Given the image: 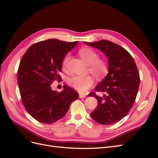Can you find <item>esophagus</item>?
<instances>
[{
    "label": "esophagus",
    "instance_id": "1",
    "mask_svg": "<svg viewBox=\"0 0 158 158\" xmlns=\"http://www.w3.org/2000/svg\"><path fill=\"white\" fill-rule=\"evenodd\" d=\"M79 97H80V98H86V95H84V94H80V95H79Z\"/></svg>",
    "mask_w": 158,
    "mask_h": 158
}]
</instances>
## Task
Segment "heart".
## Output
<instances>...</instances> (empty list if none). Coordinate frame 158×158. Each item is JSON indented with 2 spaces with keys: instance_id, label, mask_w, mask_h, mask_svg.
<instances>
[{
  "instance_id": "obj_1",
  "label": "heart",
  "mask_w": 158,
  "mask_h": 158,
  "mask_svg": "<svg viewBox=\"0 0 158 158\" xmlns=\"http://www.w3.org/2000/svg\"><path fill=\"white\" fill-rule=\"evenodd\" d=\"M79 54L82 59L89 64V71L97 78H102L107 75L109 72L107 61L99 58V54L95 50L85 47L79 50ZM70 60V55L67 54L62 62L63 69H65ZM68 84L80 93H84L92 86L94 80L90 76L74 75L68 79Z\"/></svg>"
}]
</instances>
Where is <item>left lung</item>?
<instances>
[{"mask_svg": "<svg viewBox=\"0 0 158 158\" xmlns=\"http://www.w3.org/2000/svg\"><path fill=\"white\" fill-rule=\"evenodd\" d=\"M102 51L109 59V73L89 96L98 99L97 107L91 113L94 121L109 125L125 117L132 108L140 85V74L132 56L122 47L107 40L84 42Z\"/></svg>", "mask_w": 158, "mask_h": 158, "instance_id": "1", "label": "left lung"}]
</instances>
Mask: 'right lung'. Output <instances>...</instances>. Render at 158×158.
<instances>
[{
	"label": "right lung",
	"instance_id": "right-lung-1",
	"mask_svg": "<svg viewBox=\"0 0 158 158\" xmlns=\"http://www.w3.org/2000/svg\"><path fill=\"white\" fill-rule=\"evenodd\" d=\"M78 41L56 39L33 44L26 51L18 70V83L22 103L35 120L51 124L63 118L71 103L79 97L73 89L64 85L61 92L51 89V84L59 81L62 62Z\"/></svg>",
	"mask_w": 158,
	"mask_h": 158
}]
</instances>
